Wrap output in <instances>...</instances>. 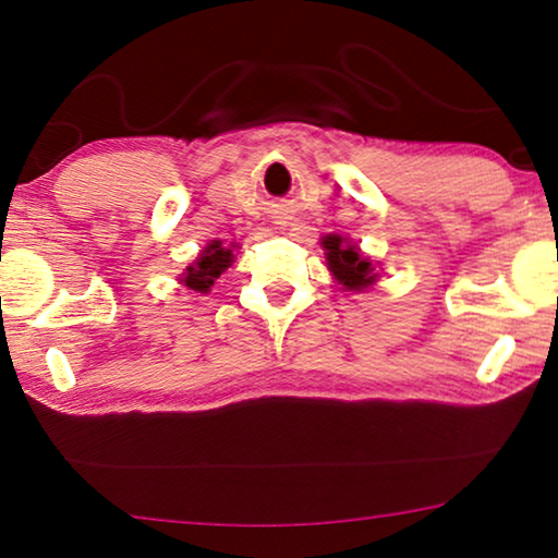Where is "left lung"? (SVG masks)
I'll use <instances>...</instances> for the list:
<instances>
[{"mask_svg":"<svg viewBox=\"0 0 558 558\" xmlns=\"http://www.w3.org/2000/svg\"><path fill=\"white\" fill-rule=\"evenodd\" d=\"M323 246L327 251V266H330V271L340 281L342 289L353 292V289H363L376 281L368 258H363L361 251L342 241L340 235H325Z\"/></svg>","mask_w":558,"mask_h":558,"instance_id":"left-lung-1","label":"left lung"}]
</instances>
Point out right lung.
<instances>
[{"label": "right lung", "instance_id": "right-lung-1", "mask_svg": "<svg viewBox=\"0 0 558 558\" xmlns=\"http://www.w3.org/2000/svg\"><path fill=\"white\" fill-rule=\"evenodd\" d=\"M233 262V251L226 248L220 241H213L203 256L197 258L195 266H187L185 287L195 289V292H208L220 274H223Z\"/></svg>", "mask_w": 558, "mask_h": 558}]
</instances>
